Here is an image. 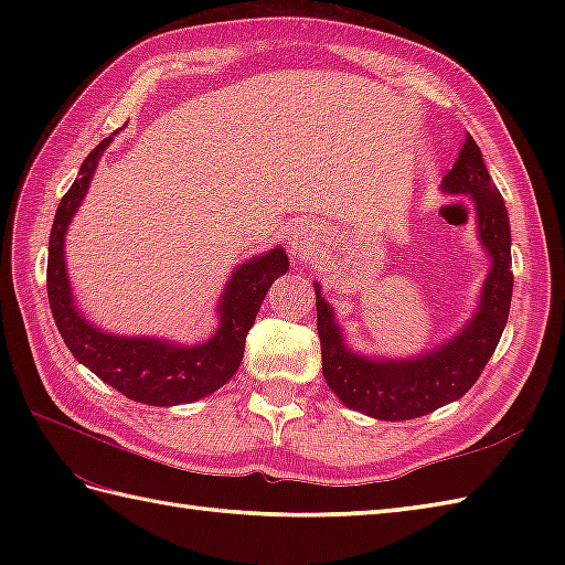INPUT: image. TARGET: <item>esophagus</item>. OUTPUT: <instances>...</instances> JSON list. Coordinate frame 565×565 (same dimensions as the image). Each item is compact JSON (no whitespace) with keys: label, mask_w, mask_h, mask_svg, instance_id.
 Wrapping results in <instances>:
<instances>
[{"label":"esophagus","mask_w":565,"mask_h":565,"mask_svg":"<svg viewBox=\"0 0 565 565\" xmlns=\"http://www.w3.org/2000/svg\"><path fill=\"white\" fill-rule=\"evenodd\" d=\"M320 243H322V235L318 233L316 225H310V223L298 225L296 231H294V235H291V252H294V257H296V259L313 257L316 249L320 247Z\"/></svg>","instance_id":"34e87169"}]
</instances>
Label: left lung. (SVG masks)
I'll return each instance as SVG.
<instances>
[{"instance_id": "1", "label": "left lung", "mask_w": 565, "mask_h": 565, "mask_svg": "<svg viewBox=\"0 0 565 565\" xmlns=\"http://www.w3.org/2000/svg\"><path fill=\"white\" fill-rule=\"evenodd\" d=\"M444 194L468 196L476 209V233L490 257V269L478 296L476 313L466 326L435 350L417 356L391 359L354 352L332 306L313 281L322 376L330 391L356 413L374 419L423 417L459 401L473 386L493 356L505 330L512 301V235L505 201L488 174L481 148L466 136L449 174L441 179Z\"/></svg>"}]
</instances>
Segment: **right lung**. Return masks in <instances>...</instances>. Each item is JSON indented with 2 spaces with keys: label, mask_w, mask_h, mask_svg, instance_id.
Wrapping results in <instances>:
<instances>
[{
  "label": "right lung",
  "mask_w": 565,
  "mask_h": 565,
  "mask_svg": "<svg viewBox=\"0 0 565 565\" xmlns=\"http://www.w3.org/2000/svg\"><path fill=\"white\" fill-rule=\"evenodd\" d=\"M114 136L104 138L82 162L79 174L55 211L47 243V301L67 350L126 398L146 405H184L206 398L235 376L243 362L245 338L271 284L289 269L284 247L237 264L218 298V330L199 344H182L148 334H114L82 316L67 279L65 235L82 206L92 177Z\"/></svg>",
  "instance_id": "add662e5"
}]
</instances>
